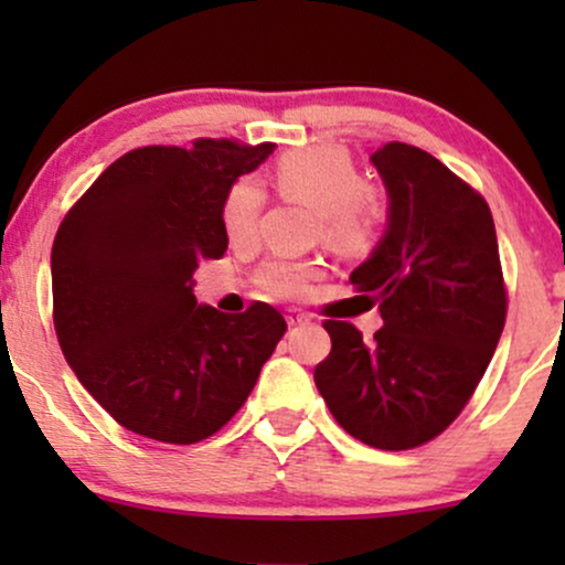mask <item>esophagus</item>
Listing matches in <instances>:
<instances>
[{
    "mask_svg": "<svg viewBox=\"0 0 565 565\" xmlns=\"http://www.w3.org/2000/svg\"><path fill=\"white\" fill-rule=\"evenodd\" d=\"M308 321H310V316L302 313V310H297V308H289L287 310V323H289V327H300V323H308Z\"/></svg>",
    "mask_w": 565,
    "mask_h": 565,
    "instance_id": "34e87169",
    "label": "esophagus"
}]
</instances>
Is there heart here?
<instances>
[{
    "instance_id": "heart-1",
    "label": "heart",
    "mask_w": 565,
    "mask_h": 565,
    "mask_svg": "<svg viewBox=\"0 0 565 565\" xmlns=\"http://www.w3.org/2000/svg\"><path fill=\"white\" fill-rule=\"evenodd\" d=\"M270 185L281 199L316 206V236L342 255L372 249L385 225L387 206L377 188L364 183L345 148L308 146L284 153L270 170ZM265 191L255 178L236 180L220 206V223L233 246L257 238ZM319 276V265L274 257L257 270V284L276 297H302Z\"/></svg>"
}]
</instances>
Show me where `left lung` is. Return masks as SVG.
<instances>
[{
    "label": "left lung",
    "instance_id": "left-lung-1",
    "mask_svg": "<svg viewBox=\"0 0 565 565\" xmlns=\"http://www.w3.org/2000/svg\"><path fill=\"white\" fill-rule=\"evenodd\" d=\"M391 223L350 274L380 305L372 342L348 321H323L332 353L316 387L353 438L385 451L417 449L449 427L476 393L504 319L508 289L494 217L481 193L417 146L372 153Z\"/></svg>",
    "mask_w": 565,
    "mask_h": 565
}]
</instances>
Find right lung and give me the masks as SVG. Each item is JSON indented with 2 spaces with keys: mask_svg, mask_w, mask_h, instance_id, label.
I'll list each match as a JSON object with an SVG mask.
<instances>
[{
  "mask_svg": "<svg viewBox=\"0 0 565 565\" xmlns=\"http://www.w3.org/2000/svg\"><path fill=\"white\" fill-rule=\"evenodd\" d=\"M274 142L196 138L125 153L63 217L53 321L89 395L127 430L199 444L244 406L287 321L268 302L196 305L193 270L228 249L220 206Z\"/></svg>",
  "mask_w": 565,
  "mask_h": 565,
  "instance_id": "obj_1",
  "label": "right lung"
}]
</instances>
